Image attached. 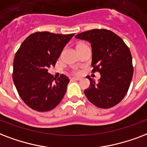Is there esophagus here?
Listing matches in <instances>:
<instances>
[{
	"label": "esophagus",
	"mask_w": 147,
	"mask_h": 147,
	"mask_svg": "<svg viewBox=\"0 0 147 147\" xmlns=\"http://www.w3.org/2000/svg\"><path fill=\"white\" fill-rule=\"evenodd\" d=\"M73 79L75 80H81L82 78L81 77H73Z\"/></svg>",
	"instance_id": "34e87169"
}]
</instances>
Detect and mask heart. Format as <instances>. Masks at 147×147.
Returning <instances> with one entry per match:
<instances>
[{
	"mask_svg": "<svg viewBox=\"0 0 147 147\" xmlns=\"http://www.w3.org/2000/svg\"><path fill=\"white\" fill-rule=\"evenodd\" d=\"M74 72L75 74H78V73H79V70H77V69H75Z\"/></svg>",
	"mask_w": 147,
	"mask_h": 147,
	"instance_id": "obj_1",
	"label": "heart"
}]
</instances>
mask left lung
Segmentation results:
<instances>
[{
	"label": "left lung",
	"instance_id": "1",
	"mask_svg": "<svg viewBox=\"0 0 147 147\" xmlns=\"http://www.w3.org/2000/svg\"><path fill=\"white\" fill-rule=\"evenodd\" d=\"M75 37L91 44L92 72L100 74L97 83L87 77L90 84L84 90L86 98L97 107H114L124 98L133 78L134 67L129 47L118 35L106 29L87 30Z\"/></svg>",
	"mask_w": 147,
	"mask_h": 147
}]
</instances>
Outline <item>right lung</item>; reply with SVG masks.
Instances as JSON below:
<instances>
[{"label":"right lung","instance_id":"right-lung-1","mask_svg":"<svg viewBox=\"0 0 147 147\" xmlns=\"http://www.w3.org/2000/svg\"><path fill=\"white\" fill-rule=\"evenodd\" d=\"M74 34L63 35L35 32L24 40L16 52L13 63V80L20 98L38 112L53 110L61 103L70 80L58 78L47 72L54 67L63 47Z\"/></svg>","mask_w":147,"mask_h":147}]
</instances>
